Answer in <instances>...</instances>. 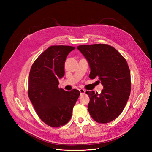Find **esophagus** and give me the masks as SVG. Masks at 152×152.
Returning a JSON list of instances; mask_svg holds the SVG:
<instances>
[{"mask_svg": "<svg viewBox=\"0 0 152 152\" xmlns=\"http://www.w3.org/2000/svg\"><path fill=\"white\" fill-rule=\"evenodd\" d=\"M79 91H80V94H86V91L84 89H80Z\"/></svg>", "mask_w": 152, "mask_h": 152, "instance_id": "obj_1", "label": "esophagus"}]
</instances>
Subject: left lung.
Here are the masks:
<instances>
[{"label": "left lung", "instance_id": "1", "mask_svg": "<svg viewBox=\"0 0 152 152\" xmlns=\"http://www.w3.org/2000/svg\"><path fill=\"white\" fill-rule=\"evenodd\" d=\"M77 49L88 61L89 78H97L103 86L102 93L87 91L91 117L98 123L112 122L120 115L131 89V73L126 59L108 44L80 45Z\"/></svg>", "mask_w": 152, "mask_h": 152}]
</instances>
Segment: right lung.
I'll list each match as a JSON object with an SVG mask.
<instances>
[{
  "label": "right lung",
  "mask_w": 152,
  "mask_h": 152,
  "mask_svg": "<svg viewBox=\"0 0 152 152\" xmlns=\"http://www.w3.org/2000/svg\"><path fill=\"white\" fill-rule=\"evenodd\" d=\"M75 48L51 45L35 59L28 79V94L37 114L50 127L63 126L70 120L79 90L59 89L58 79L65 75L66 56Z\"/></svg>",
  "instance_id": "right-lung-1"
}]
</instances>
